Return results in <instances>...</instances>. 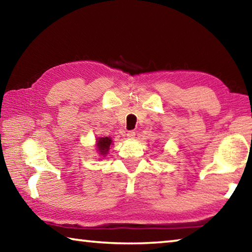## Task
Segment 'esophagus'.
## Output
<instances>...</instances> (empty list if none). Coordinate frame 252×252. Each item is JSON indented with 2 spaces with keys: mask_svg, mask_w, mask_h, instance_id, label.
Returning a JSON list of instances; mask_svg holds the SVG:
<instances>
[{
  "mask_svg": "<svg viewBox=\"0 0 252 252\" xmlns=\"http://www.w3.org/2000/svg\"><path fill=\"white\" fill-rule=\"evenodd\" d=\"M134 136H135V132H133V131H129L126 133V138L127 139H134Z\"/></svg>",
  "mask_w": 252,
  "mask_h": 252,
  "instance_id": "esophagus-1",
  "label": "esophagus"
}]
</instances>
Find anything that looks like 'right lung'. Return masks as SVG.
<instances>
[{
    "mask_svg": "<svg viewBox=\"0 0 252 252\" xmlns=\"http://www.w3.org/2000/svg\"><path fill=\"white\" fill-rule=\"evenodd\" d=\"M94 146H95V150L97 155H99L101 158H103L109 153L110 147L112 146V139H111L110 136L97 138Z\"/></svg>",
    "mask_w": 252,
    "mask_h": 252,
    "instance_id": "add662e5",
    "label": "right lung"
}]
</instances>
